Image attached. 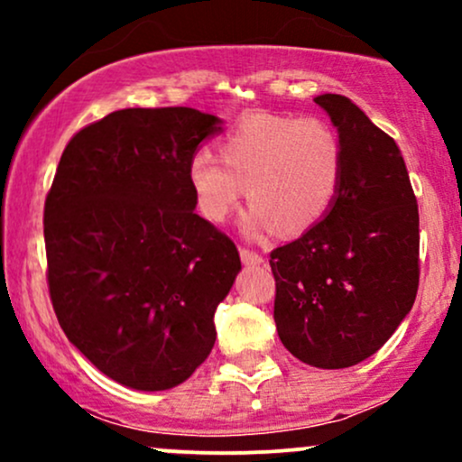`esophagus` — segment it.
<instances>
[{
    "instance_id": "1",
    "label": "esophagus",
    "mask_w": 462,
    "mask_h": 462,
    "mask_svg": "<svg viewBox=\"0 0 462 462\" xmlns=\"http://www.w3.org/2000/svg\"><path fill=\"white\" fill-rule=\"evenodd\" d=\"M238 254H241V261L245 263V264H261V263H264V258L258 252H254V249L241 247V249H238Z\"/></svg>"
}]
</instances>
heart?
Returning <instances> with one entry per match:
<instances>
[{
	"label": "heart",
	"mask_w": 462,
	"mask_h": 462,
	"mask_svg": "<svg viewBox=\"0 0 462 462\" xmlns=\"http://www.w3.org/2000/svg\"><path fill=\"white\" fill-rule=\"evenodd\" d=\"M219 158L198 150L187 178L204 219L221 224L241 204L249 235H298L330 213L346 171L337 130L319 116L247 115L217 145Z\"/></svg>",
	"instance_id": "obj_1"
}]
</instances>
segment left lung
I'll use <instances>...</instances> for the list:
<instances>
[{"mask_svg": "<svg viewBox=\"0 0 462 462\" xmlns=\"http://www.w3.org/2000/svg\"><path fill=\"white\" fill-rule=\"evenodd\" d=\"M343 145L338 198L317 226L272 252L273 319L301 363L369 358L411 312L419 286V210L400 147L343 95L315 97Z\"/></svg>", "mask_w": 462, "mask_h": 462, "instance_id": "1", "label": "left lung"}]
</instances>
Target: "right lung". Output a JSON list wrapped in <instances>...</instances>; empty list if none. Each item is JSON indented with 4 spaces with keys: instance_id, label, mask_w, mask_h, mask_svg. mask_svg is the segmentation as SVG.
Instances as JSON below:
<instances>
[{
    "instance_id": "obj_1",
    "label": "right lung",
    "mask_w": 462,
    "mask_h": 462,
    "mask_svg": "<svg viewBox=\"0 0 462 462\" xmlns=\"http://www.w3.org/2000/svg\"><path fill=\"white\" fill-rule=\"evenodd\" d=\"M221 119L125 108L73 134L45 199L47 286L62 332L102 374L178 386L215 346L241 258L195 213L187 164Z\"/></svg>"
}]
</instances>
